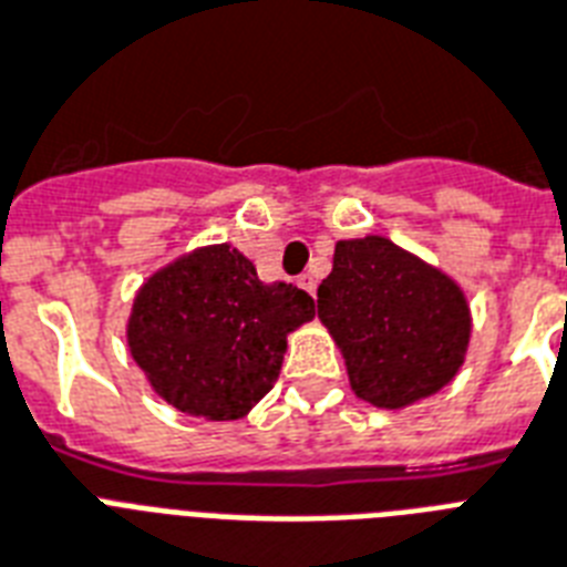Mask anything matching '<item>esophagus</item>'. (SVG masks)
Returning <instances> with one entry per match:
<instances>
[{
	"mask_svg": "<svg viewBox=\"0 0 567 567\" xmlns=\"http://www.w3.org/2000/svg\"><path fill=\"white\" fill-rule=\"evenodd\" d=\"M297 285H300V288L306 293H315V288H318V282H315V276H309V274L297 276Z\"/></svg>",
	"mask_w": 567,
	"mask_h": 567,
	"instance_id": "34e87169",
	"label": "esophagus"
}]
</instances>
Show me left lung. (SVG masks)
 <instances>
[{"instance_id":"obj_1","label":"left lung","mask_w":567,"mask_h":567,"mask_svg":"<svg viewBox=\"0 0 567 567\" xmlns=\"http://www.w3.org/2000/svg\"><path fill=\"white\" fill-rule=\"evenodd\" d=\"M318 318L344 355L355 396L388 412L450 385L474 332L465 288L385 235L338 240Z\"/></svg>"}]
</instances>
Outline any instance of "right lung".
I'll return each mask as SVG.
<instances>
[{"mask_svg": "<svg viewBox=\"0 0 567 567\" xmlns=\"http://www.w3.org/2000/svg\"><path fill=\"white\" fill-rule=\"evenodd\" d=\"M315 320V300L261 282L231 244H205L146 276L126 344L164 403L205 421H240L274 388L288 336Z\"/></svg>", "mask_w": 567, "mask_h": 567, "instance_id": "obj_1", "label": "right lung"}]
</instances>
